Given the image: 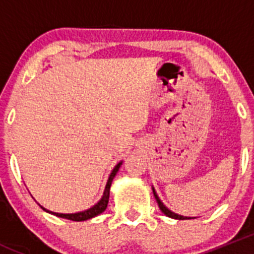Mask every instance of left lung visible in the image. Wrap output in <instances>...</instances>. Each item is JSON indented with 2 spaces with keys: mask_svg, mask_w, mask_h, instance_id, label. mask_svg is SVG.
Listing matches in <instances>:
<instances>
[{
  "mask_svg": "<svg viewBox=\"0 0 254 254\" xmlns=\"http://www.w3.org/2000/svg\"><path fill=\"white\" fill-rule=\"evenodd\" d=\"M153 195H155L156 200H157V204H158V206H160L161 211H162L163 214L166 215V216H168V217H172V219H177V220H186V219H190V217H187V216H181V215H178V214H175V212H172V211H171V210H168L167 207H166L165 205H163V204H162V201H161L160 199H158L157 194H156V191H155V190H153Z\"/></svg>",
  "mask_w": 254,
  "mask_h": 254,
  "instance_id": "left-lung-1",
  "label": "left lung"
}]
</instances>
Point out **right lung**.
Returning a JSON list of instances; mask_svg holds the SVG:
<instances>
[{"instance_id": "add662e5", "label": "right lung", "mask_w": 254, "mask_h": 254, "mask_svg": "<svg viewBox=\"0 0 254 254\" xmlns=\"http://www.w3.org/2000/svg\"><path fill=\"white\" fill-rule=\"evenodd\" d=\"M120 165H122V162L118 163L117 166L114 167V170L112 171L111 176H109V179L108 182H107V186H106V189H104V194L103 196H102V199L99 200L98 204H96L93 207H91V209L86 210V211H82V212H77V214H58V212H51V211H48L47 209H43L45 210V211L48 212H51V214H54L55 216H59V217H63V219H67V220H72V221H84V220H88V219H92V217L97 216V215L102 214V212L104 211V210L107 209V205H108V200H109V189H111V184L113 182V178H114L115 175H117L118 170H119Z\"/></svg>"}]
</instances>
